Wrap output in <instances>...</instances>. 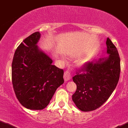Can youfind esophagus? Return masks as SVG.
<instances>
[{
    "mask_svg": "<svg viewBox=\"0 0 128 128\" xmlns=\"http://www.w3.org/2000/svg\"><path fill=\"white\" fill-rule=\"evenodd\" d=\"M64 80H65L66 82L70 80V79L71 78V72L68 71H65V72H64Z\"/></svg>",
    "mask_w": 128,
    "mask_h": 128,
    "instance_id": "obj_1",
    "label": "esophagus"
}]
</instances>
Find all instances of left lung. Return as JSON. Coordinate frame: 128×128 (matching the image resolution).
<instances>
[{"label":"left lung","mask_w":128,"mask_h":128,"mask_svg":"<svg viewBox=\"0 0 128 128\" xmlns=\"http://www.w3.org/2000/svg\"><path fill=\"white\" fill-rule=\"evenodd\" d=\"M106 44L108 57L85 63L72 77L77 88L72 100L83 112L93 111L104 104L118 82L120 64L118 51L108 38Z\"/></svg>","instance_id":"8db88e82"}]
</instances>
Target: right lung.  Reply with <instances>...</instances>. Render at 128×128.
<instances>
[{
    "label": "right lung",
    "mask_w": 128,
    "mask_h": 128,
    "mask_svg": "<svg viewBox=\"0 0 128 128\" xmlns=\"http://www.w3.org/2000/svg\"><path fill=\"white\" fill-rule=\"evenodd\" d=\"M41 34L36 32L16 48L12 62V83L19 102L30 110L48 106L56 90L64 83V71L38 47Z\"/></svg>",
    "instance_id": "add662e5"
}]
</instances>
